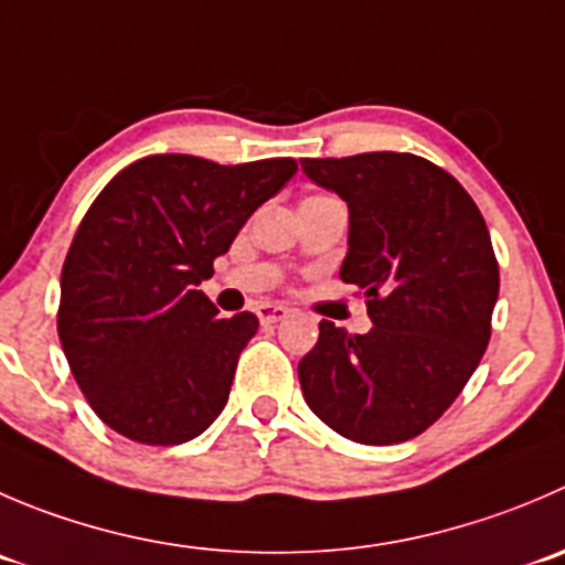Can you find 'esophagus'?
<instances>
[{"mask_svg":"<svg viewBox=\"0 0 565 565\" xmlns=\"http://www.w3.org/2000/svg\"><path fill=\"white\" fill-rule=\"evenodd\" d=\"M287 315H289V309H287V306H281V303L256 306V317H259L262 326H273V322H281Z\"/></svg>","mask_w":565,"mask_h":565,"instance_id":"obj_1","label":"esophagus"}]
</instances>
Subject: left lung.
<instances>
[{
  "mask_svg": "<svg viewBox=\"0 0 565 565\" xmlns=\"http://www.w3.org/2000/svg\"><path fill=\"white\" fill-rule=\"evenodd\" d=\"M306 177L348 204L339 278L364 289L366 333L320 322L300 359L309 408L359 445L428 430L478 370L500 267L483 215L434 162L397 151L303 160Z\"/></svg>",
  "mask_w": 565,
  "mask_h": 565,
  "instance_id": "1",
  "label": "left lung"
}]
</instances>
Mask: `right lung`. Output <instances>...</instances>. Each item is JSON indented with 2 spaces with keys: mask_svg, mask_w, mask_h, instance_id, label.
I'll use <instances>...</instances> for the list:
<instances>
[{
  "mask_svg": "<svg viewBox=\"0 0 565 565\" xmlns=\"http://www.w3.org/2000/svg\"><path fill=\"white\" fill-rule=\"evenodd\" d=\"M298 166L131 162L98 193L60 276L57 333L98 419L140 445H182L221 416L259 320L221 317L201 281Z\"/></svg>",
  "mask_w": 565,
  "mask_h": 565,
  "instance_id": "add662e5",
  "label": "right lung"
}]
</instances>
